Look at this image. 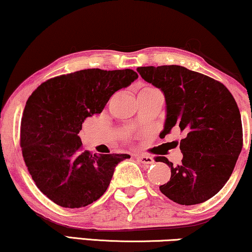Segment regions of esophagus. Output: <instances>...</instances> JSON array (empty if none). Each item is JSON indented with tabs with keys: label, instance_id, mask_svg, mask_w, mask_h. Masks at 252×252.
I'll list each match as a JSON object with an SVG mask.
<instances>
[{
	"label": "esophagus",
	"instance_id": "1",
	"mask_svg": "<svg viewBox=\"0 0 252 252\" xmlns=\"http://www.w3.org/2000/svg\"><path fill=\"white\" fill-rule=\"evenodd\" d=\"M137 160L141 161L142 164H153L154 158L150 156H146V155H137Z\"/></svg>",
	"mask_w": 252,
	"mask_h": 252
}]
</instances>
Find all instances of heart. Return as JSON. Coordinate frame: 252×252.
Segmentation results:
<instances>
[{
	"label": "heart",
	"mask_w": 252,
	"mask_h": 252,
	"mask_svg": "<svg viewBox=\"0 0 252 252\" xmlns=\"http://www.w3.org/2000/svg\"><path fill=\"white\" fill-rule=\"evenodd\" d=\"M148 88H149V87H148Z\"/></svg>",
	"instance_id": "1"
}]
</instances>
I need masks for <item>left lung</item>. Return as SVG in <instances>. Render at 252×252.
Wrapping results in <instances>:
<instances>
[{"mask_svg":"<svg viewBox=\"0 0 252 252\" xmlns=\"http://www.w3.org/2000/svg\"><path fill=\"white\" fill-rule=\"evenodd\" d=\"M137 72L164 93L166 119L160 136L172 128L184 133L181 164L157 157L171 168L160 191L181 205L208 201L228 181L243 147L235 99L221 82L179 65L141 66Z\"/></svg>","mask_w":252,"mask_h":252,"instance_id":"obj_1","label":"left lung"}]
</instances>
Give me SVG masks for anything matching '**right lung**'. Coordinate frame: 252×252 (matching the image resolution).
I'll use <instances>...</instances> for the list:
<instances>
[{
  "label": "right lung",
  "instance_id": "add662e5",
  "mask_svg": "<svg viewBox=\"0 0 252 252\" xmlns=\"http://www.w3.org/2000/svg\"><path fill=\"white\" fill-rule=\"evenodd\" d=\"M136 72L87 68L51 78L27 99L20 125L23 157L36 187L57 205L82 208L108 189L117 164L127 154L92 155L79 132L86 118L102 110Z\"/></svg>",
  "mask_w": 252,
  "mask_h": 252
}]
</instances>
